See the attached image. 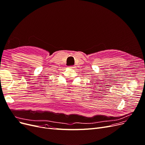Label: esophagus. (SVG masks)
<instances>
[{"label": "esophagus", "mask_w": 145, "mask_h": 145, "mask_svg": "<svg viewBox=\"0 0 145 145\" xmlns=\"http://www.w3.org/2000/svg\"><path fill=\"white\" fill-rule=\"evenodd\" d=\"M70 67L71 69H74V68H76V67L74 66H70V67Z\"/></svg>", "instance_id": "esophagus-1"}]
</instances>
